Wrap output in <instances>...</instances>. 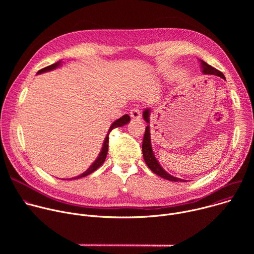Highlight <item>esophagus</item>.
<instances>
[{"label":"esophagus","mask_w":254,"mask_h":254,"mask_svg":"<svg viewBox=\"0 0 254 254\" xmlns=\"http://www.w3.org/2000/svg\"><path fill=\"white\" fill-rule=\"evenodd\" d=\"M129 116L131 117V119L133 120H138L140 119V112L138 111V108H132V110L129 112Z\"/></svg>","instance_id":"34e87169"}]
</instances>
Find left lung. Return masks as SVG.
Segmentation results:
<instances>
[{
  "label": "left lung",
  "instance_id": "1",
  "mask_svg": "<svg viewBox=\"0 0 254 254\" xmlns=\"http://www.w3.org/2000/svg\"><path fill=\"white\" fill-rule=\"evenodd\" d=\"M200 64H201V68H202V71L204 74H212V75H216V76H219L223 79H225V76L223 75V73L221 71L217 70L216 68L210 66L209 64H207L205 61L203 60H200ZM142 117L144 119V121H146L147 123H150V120H149V117H150V108H148V110H146L143 112L142 114ZM142 156H143V160L144 162H146L147 166L156 174L158 175L159 177L161 178H164V179H167L169 181H173V182H184V180L180 179V178H176V177H173L171 176L170 174H168L162 167L161 165L159 164V162L157 161L155 155H154V152H153V149H152V144H151V135H150V127L148 126L146 127V130H144V135H143V139H142ZM186 182V181H185Z\"/></svg>",
  "mask_w": 254,
  "mask_h": 254
}]
</instances>
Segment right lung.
<instances>
[{
  "label": "right lung",
  "mask_w": 254,
  "mask_h": 254,
  "mask_svg": "<svg viewBox=\"0 0 254 254\" xmlns=\"http://www.w3.org/2000/svg\"><path fill=\"white\" fill-rule=\"evenodd\" d=\"M60 64H61V61H58V62H56V63H54V64H52V65H49V66H47V67H45V68H43V69H40V70L37 72V73L39 74V73H43V72H46V71L53 70V69H55L56 67H58ZM129 121H130L129 116L125 115V116L122 117L121 119H119V120H117L116 122H114V124L112 125V127H110V129H108L107 135L105 136V139H104V141H103V146H102L101 152L99 153V155H98L97 159L94 161V163H93L84 173H82L81 175H79V176H77V177H74V178H70V179H71V180H73V179H79V178L85 177V176H87V175L93 173L95 170H97V169L103 164V162L105 161L106 155H107V151H108V139H110V138H108V134H110V132H111L114 128L123 127V126L127 125Z\"/></svg>",
  "instance_id": "1"
}]
</instances>
